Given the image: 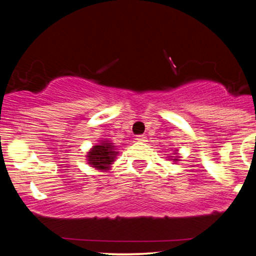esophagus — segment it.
I'll list each match as a JSON object with an SVG mask.
<instances>
[{"mask_svg":"<svg viewBox=\"0 0 256 256\" xmlns=\"http://www.w3.org/2000/svg\"><path fill=\"white\" fill-rule=\"evenodd\" d=\"M136 140H138V142H140V143L146 142V137L144 136V134H140V136H137Z\"/></svg>","mask_w":256,"mask_h":256,"instance_id":"34e87169","label":"esophagus"}]
</instances>
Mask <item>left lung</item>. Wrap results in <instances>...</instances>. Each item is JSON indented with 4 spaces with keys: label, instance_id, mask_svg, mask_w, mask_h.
<instances>
[{
    "label": "left lung",
    "instance_id": "8db88e82",
    "mask_svg": "<svg viewBox=\"0 0 256 256\" xmlns=\"http://www.w3.org/2000/svg\"><path fill=\"white\" fill-rule=\"evenodd\" d=\"M179 158H180V156H179L178 150H174V152H173V156H167V160L173 161V162H177V161H180V160H179Z\"/></svg>",
    "mask_w": 256,
    "mask_h": 256
}]
</instances>
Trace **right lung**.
Instances as JSON below:
<instances>
[{
    "label": "right lung",
    "mask_w": 256,
    "mask_h": 256,
    "mask_svg": "<svg viewBox=\"0 0 256 256\" xmlns=\"http://www.w3.org/2000/svg\"><path fill=\"white\" fill-rule=\"evenodd\" d=\"M116 148V146L110 140H100V143L92 146V148L88 152V164L92 168L98 170V171H108L110 168V165H113V162L116 161V155L119 154Z\"/></svg>",
    "instance_id": "obj_1"
}]
</instances>
